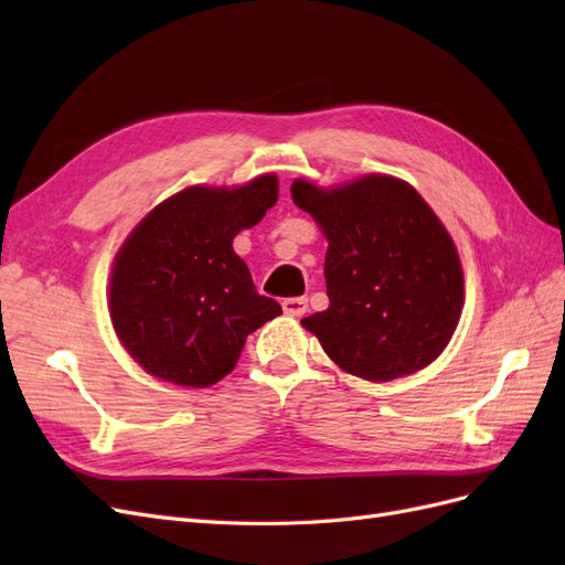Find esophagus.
I'll use <instances>...</instances> for the list:
<instances>
[{"instance_id":"34e87169","label":"esophagus","mask_w":565,"mask_h":565,"mask_svg":"<svg viewBox=\"0 0 565 565\" xmlns=\"http://www.w3.org/2000/svg\"><path fill=\"white\" fill-rule=\"evenodd\" d=\"M306 309H309V299L303 297H289L282 301V311L287 316H303Z\"/></svg>"}]
</instances>
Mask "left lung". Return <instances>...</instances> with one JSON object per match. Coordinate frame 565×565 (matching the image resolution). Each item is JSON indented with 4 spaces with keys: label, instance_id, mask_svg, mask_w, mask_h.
<instances>
[{
    "label": "left lung",
    "instance_id": "obj_1",
    "mask_svg": "<svg viewBox=\"0 0 565 565\" xmlns=\"http://www.w3.org/2000/svg\"><path fill=\"white\" fill-rule=\"evenodd\" d=\"M292 200L328 237L330 306L301 320L324 353L370 382L434 363L459 322L465 276L429 204L409 183L384 174L330 191L297 179Z\"/></svg>",
    "mask_w": 565,
    "mask_h": 565
}]
</instances>
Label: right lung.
Listing matches in <instances>:
<instances>
[{
    "label": "right lung",
    "mask_w": 565,
    "mask_h": 565,
    "mask_svg": "<svg viewBox=\"0 0 565 565\" xmlns=\"http://www.w3.org/2000/svg\"><path fill=\"white\" fill-rule=\"evenodd\" d=\"M276 200V174L237 188L191 185L129 233L113 264L110 318L152 377L212 386L235 367L247 334L282 313L256 292L233 252V237L259 224Z\"/></svg>",
    "instance_id": "1"
}]
</instances>
